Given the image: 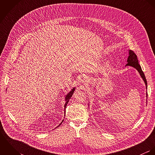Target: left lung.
Instances as JSON below:
<instances>
[{
    "label": "left lung",
    "instance_id": "left-lung-1",
    "mask_svg": "<svg viewBox=\"0 0 155 155\" xmlns=\"http://www.w3.org/2000/svg\"><path fill=\"white\" fill-rule=\"evenodd\" d=\"M128 54H129V55H128V59H127V64H126L125 66L133 67L138 71L140 76L141 77L143 81L144 82V84H145V85H146V88L147 89V81H146L145 75H144L143 71H142L141 67L140 66V65L138 64V61L137 57L136 54L131 50H129V53ZM146 97L147 98V92H146Z\"/></svg>",
    "mask_w": 155,
    "mask_h": 155
}]
</instances>
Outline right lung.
Returning a JSON list of instances; mask_svg holds the SVG:
<instances>
[{
	"label": "right lung",
	"mask_w": 155,
	"mask_h": 155,
	"mask_svg": "<svg viewBox=\"0 0 155 155\" xmlns=\"http://www.w3.org/2000/svg\"><path fill=\"white\" fill-rule=\"evenodd\" d=\"M75 87H73V88L71 89V90H70V91L68 92V93H67V94L66 95V97H65V101H66V103H65V104H64V113H66V108L67 105V104H68V101H69V100L70 99V98L72 97V95H73V93H74V90H75ZM65 116V115H64ZM64 121V119L61 121V122L60 123V124L58 126V127H59L61 124H62V122ZM57 127H56V128H57Z\"/></svg>",
	"instance_id": "right-lung-1"
}]
</instances>
